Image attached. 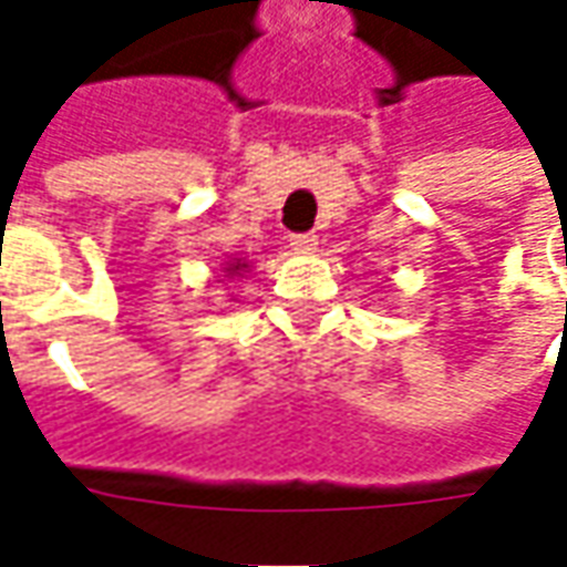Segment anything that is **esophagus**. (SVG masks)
Returning a JSON list of instances; mask_svg holds the SVG:
<instances>
[{"label":"esophagus","instance_id":"esophagus-1","mask_svg":"<svg viewBox=\"0 0 567 567\" xmlns=\"http://www.w3.org/2000/svg\"><path fill=\"white\" fill-rule=\"evenodd\" d=\"M290 246L299 255H312L318 249V236L316 233H296V236H290Z\"/></svg>","mask_w":567,"mask_h":567}]
</instances>
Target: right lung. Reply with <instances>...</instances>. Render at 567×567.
Instances as JSON below:
<instances>
[{"label": "right lung", "instance_id": "1", "mask_svg": "<svg viewBox=\"0 0 567 567\" xmlns=\"http://www.w3.org/2000/svg\"><path fill=\"white\" fill-rule=\"evenodd\" d=\"M246 271H251V265L246 258H236V255H227V261H224V277H243Z\"/></svg>", "mask_w": 567, "mask_h": 567}]
</instances>
